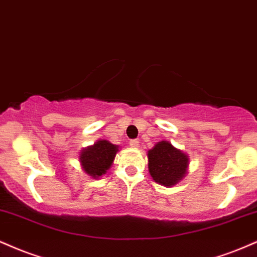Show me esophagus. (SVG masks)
<instances>
[{
    "mask_svg": "<svg viewBox=\"0 0 257 257\" xmlns=\"http://www.w3.org/2000/svg\"><path fill=\"white\" fill-rule=\"evenodd\" d=\"M130 146H131L132 148H138L140 147V142H138L137 140H132V141H130Z\"/></svg>",
    "mask_w": 257,
    "mask_h": 257,
    "instance_id": "obj_1",
    "label": "esophagus"
}]
</instances>
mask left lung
Here are the masks:
<instances>
[{
    "label": "left lung",
    "mask_w": 257,
    "mask_h": 257,
    "mask_svg": "<svg viewBox=\"0 0 257 257\" xmlns=\"http://www.w3.org/2000/svg\"><path fill=\"white\" fill-rule=\"evenodd\" d=\"M148 168L154 182L172 188L182 182L189 171L190 158L171 142L161 141L148 152Z\"/></svg>",
    "instance_id": "8db88e82"
}]
</instances>
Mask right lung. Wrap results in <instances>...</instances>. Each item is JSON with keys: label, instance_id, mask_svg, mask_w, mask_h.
Instances as JSON below:
<instances>
[{"label": "right lung", "instance_id": "obj_1", "mask_svg": "<svg viewBox=\"0 0 257 257\" xmlns=\"http://www.w3.org/2000/svg\"><path fill=\"white\" fill-rule=\"evenodd\" d=\"M119 146L110 143L109 141L99 140L79 153V162L83 170L92 179H98L107 173L113 165Z\"/></svg>", "mask_w": 257, "mask_h": 257}]
</instances>
